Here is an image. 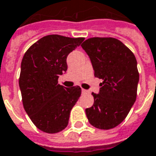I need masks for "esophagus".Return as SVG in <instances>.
Instances as JSON below:
<instances>
[{"label": "esophagus", "instance_id": "34e87169", "mask_svg": "<svg viewBox=\"0 0 156 156\" xmlns=\"http://www.w3.org/2000/svg\"><path fill=\"white\" fill-rule=\"evenodd\" d=\"M81 92H82V94H87V93H88V91L85 90V89H82Z\"/></svg>", "mask_w": 156, "mask_h": 156}]
</instances>
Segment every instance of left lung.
Wrapping results in <instances>:
<instances>
[{"instance_id": "8db88e82", "label": "left lung", "mask_w": 156, "mask_h": 156, "mask_svg": "<svg viewBox=\"0 0 156 156\" xmlns=\"http://www.w3.org/2000/svg\"><path fill=\"white\" fill-rule=\"evenodd\" d=\"M81 47L90 57L94 76L102 79L94 105L86 109L94 127L110 129L121 124L136 99L139 73L133 52L114 37H91Z\"/></svg>"}]
</instances>
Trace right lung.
Instances as JSON below:
<instances>
[{"mask_svg": "<svg viewBox=\"0 0 156 156\" xmlns=\"http://www.w3.org/2000/svg\"><path fill=\"white\" fill-rule=\"evenodd\" d=\"M84 37L57 34L43 37L23 56L19 85L24 109L37 129L49 134L64 129L81 94L79 86L65 87L58 77L68 69L67 56Z\"/></svg>", "mask_w": 156, "mask_h": 156, "instance_id": "add662e5", "label": "right lung"}]
</instances>
